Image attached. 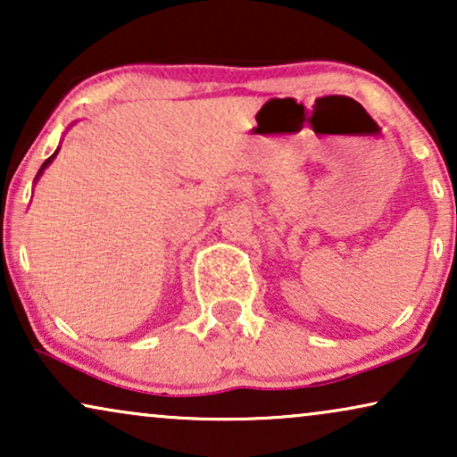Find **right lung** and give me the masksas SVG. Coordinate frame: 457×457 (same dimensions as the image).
I'll list each match as a JSON object with an SVG mask.
<instances>
[{
  "label": "right lung",
  "mask_w": 457,
  "mask_h": 457,
  "mask_svg": "<svg viewBox=\"0 0 457 457\" xmlns=\"http://www.w3.org/2000/svg\"><path fill=\"white\" fill-rule=\"evenodd\" d=\"M58 152H60V147H58V149H55V152H54L52 155H49V158H47L46 162H43V166L39 168V172H37V177H35V180H39V179H41V174H43V170H46V168H47L49 164H52V162L55 160V155H58Z\"/></svg>",
  "instance_id": "1"
}]
</instances>
